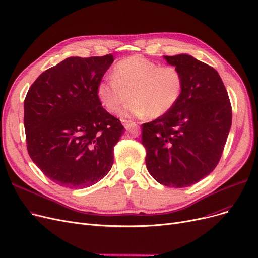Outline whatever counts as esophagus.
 I'll list each match as a JSON object with an SVG mask.
<instances>
[{
	"instance_id": "esophagus-1",
	"label": "esophagus",
	"mask_w": 258,
	"mask_h": 258,
	"mask_svg": "<svg viewBox=\"0 0 258 258\" xmlns=\"http://www.w3.org/2000/svg\"><path fill=\"white\" fill-rule=\"evenodd\" d=\"M121 123H122V126L125 127L126 129H129L131 126H138L137 122L132 121V120H127V119H122Z\"/></svg>"
}]
</instances>
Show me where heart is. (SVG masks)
<instances>
[{"label":"heart","mask_w":258,"mask_h":258,"mask_svg":"<svg viewBox=\"0 0 258 258\" xmlns=\"http://www.w3.org/2000/svg\"><path fill=\"white\" fill-rule=\"evenodd\" d=\"M184 91V75L174 66H160L139 55L122 59L114 66L112 76L97 86V96L111 113L123 109L125 116L151 118L167 114L177 106Z\"/></svg>","instance_id":"obj_1"}]
</instances>
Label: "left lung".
I'll return each mask as SVG.
<instances>
[{"instance_id":"8db88e82","label":"left lung","mask_w":258,"mask_h":258,"mask_svg":"<svg viewBox=\"0 0 258 258\" xmlns=\"http://www.w3.org/2000/svg\"><path fill=\"white\" fill-rule=\"evenodd\" d=\"M164 58L182 71L184 91L167 114L143 123L142 144L152 178L182 188L217 166L232 125V107L214 68L186 54Z\"/></svg>"}]
</instances>
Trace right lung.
<instances>
[{
	"instance_id": "right-lung-1",
	"label": "right lung",
	"mask_w": 258,
	"mask_h": 258,
	"mask_svg": "<svg viewBox=\"0 0 258 258\" xmlns=\"http://www.w3.org/2000/svg\"><path fill=\"white\" fill-rule=\"evenodd\" d=\"M113 62L101 57H70L43 72L24 100V128L30 159L60 186L88 187L110 171L114 146L123 133L97 96Z\"/></svg>"
}]
</instances>
